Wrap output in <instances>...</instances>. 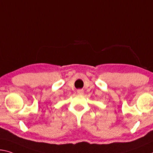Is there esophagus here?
<instances>
[{"label":"esophagus","mask_w":153,"mask_h":153,"mask_svg":"<svg viewBox=\"0 0 153 153\" xmlns=\"http://www.w3.org/2000/svg\"><path fill=\"white\" fill-rule=\"evenodd\" d=\"M77 94H82L84 93V91H83V90L79 89V90H77Z\"/></svg>","instance_id":"1"}]
</instances>
